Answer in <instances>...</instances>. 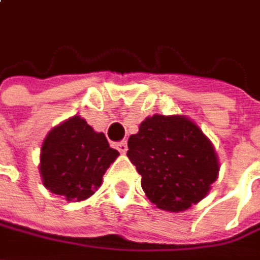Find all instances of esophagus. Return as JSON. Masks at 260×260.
<instances>
[{
	"instance_id": "1",
	"label": "esophagus",
	"mask_w": 260,
	"mask_h": 260,
	"mask_svg": "<svg viewBox=\"0 0 260 260\" xmlns=\"http://www.w3.org/2000/svg\"><path fill=\"white\" fill-rule=\"evenodd\" d=\"M115 149H117L120 154H126V151H127V143H126V142H118V143L115 145Z\"/></svg>"
}]
</instances>
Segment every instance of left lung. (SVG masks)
<instances>
[{
  "instance_id": "obj_1",
  "label": "left lung",
  "mask_w": 260,
  "mask_h": 260,
  "mask_svg": "<svg viewBox=\"0 0 260 260\" xmlns=\"http://www.w3.org/2000/svg\"><path fill=\"white\" fill-rule=\"evenodd\" d=\"M127 158L142 175L151 203L166 212H184L207 197L219 174L210 139L186 115L146 117L127 140Z\"/></svg>"
}]
</instances>
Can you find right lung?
Returning a JSON list of instances; mask_svg holds the SVG:
<instances>
[{
	"instance_id": "right-lung-1",
	"label": "right lung",
	"mask_w": 260,
	"mask_h": 260,
	"mask_svg": "<svg viewBox=\"0 0 260 260\" xmlns=\"http://www.w3.org/2000/svg\"><path fill=\"white\" fill-rule=\"evenodd\" d=\"M103 133H95L80 115H73L45 136L41 145L39 174L51 193L79 203L102 186L103 175L118 157Z\"/></svg>"
}]
</instances>
